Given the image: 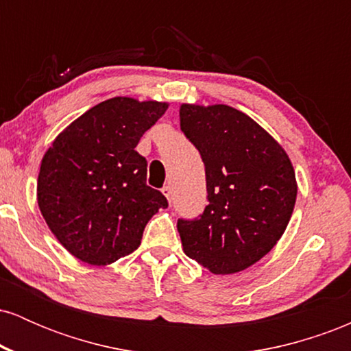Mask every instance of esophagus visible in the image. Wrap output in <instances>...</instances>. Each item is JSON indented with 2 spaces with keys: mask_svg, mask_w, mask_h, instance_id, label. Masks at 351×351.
<instances>
[{
  "mask_svg": "<svg viewBox=\"0 0 351 351\" xmlns=\"http://www.w3.org/2000/svg\"><path fill=\"white\" fill-rule=\"evenodd\" d=\"M162 193L165 196H167V199H168V203H171V196H173V191H171V186L170 184H167V186H163L162 188Z\"/></svg>",
  "mask_w": 351,
  "mask_h": 351,
  "instance_id": "34e87169",
  "label": "esophagus"
}]
</instances>
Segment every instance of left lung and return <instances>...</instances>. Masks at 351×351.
Here are the masks:
<instances>
[{"label":"left lung","mask_w":351,"mask_h":351,"mask_svg":"<svg viewBox=\"0 0 351 351\" xmlns=\"http://www.w3.org/2000/svg\"><path fill=\"white\" fill-rule=\"evenodd\" d=\"M180 127L203 158L209 201L199 217L178 219L183 251L213 274L244 271L291 221L297 198L291 158L251 117L223 104H183Z\"/></svg>","instance_id":"left-lung-1"}]
</instances>
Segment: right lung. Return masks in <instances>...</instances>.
Returning a JSON list of instances; mask_svg holds the SVG:
<instances>
[{"instance_id": "1", "label": "right lung", "mask_w": 351, "mask_h": 351, "mask_svg": "<svg viewBox=\"0 0 351 351\" xmlns=\"http://www.w3.org/2000/svg\"><path fill=\"white\" fill-rule=\"evenodd\" d=\"M167 102L114 97L75 119L44 153L38 204L58 241L82 263L107 265L134 252L168 201L147 184L140 138Z\"/></svg>"}]
</instances>
